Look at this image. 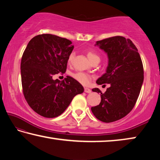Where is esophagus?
Listing matches in <instances>:
<instances>
[{
  "label": "esophagus",
  "mask_w": 160,
  "mask_h": 160,
  "mask_svg": "<svg viewBox=\"0 0 160 160\" xmlns=\"http://www.w3.org/2000/svg\"><path fill=\"white\" fill-rule=\"evenodd\" d=\"M85 92H86V93H91L92 92V90H90V89H89V88H85Z\"/></svg>",
  "instance_id": "obj_1"
}]
</instances>
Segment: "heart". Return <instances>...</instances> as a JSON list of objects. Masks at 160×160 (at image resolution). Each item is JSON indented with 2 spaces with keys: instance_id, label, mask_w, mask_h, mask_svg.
Listing matches in <instances>:
<instances>
[{
  "instance_id": "1",
  "label": "heart",
  "mask_w": 160,
  "mask_h": 160,
  "mask_svg": "<svg viewBox=\"0 0 160 160\" xmlns=\"http://www.w3.org/2000/svg\"><path fill=\"white\" fill-rule=\"evenodd\" d=\"M87 56H88L89 60H90L92 63L96 60H99V56L97 55V53L92 52V51H88V52H87ZM73 58H74V53H70V56H68V63H71L72 60H73ZM72 77L75 80H76L78 82H79L83 85H89L92 79L91 75L85 73V72H75V73H72Z\"/></svg>"
}]
</instances>
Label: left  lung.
<instances>
[{"label": "left lung", "instance_id": "obj_1", "mask_svg": "<svg viewBox=\"0 0 160 160\" xmlns=\"http://www.w3.org/2000/svg\"><path fill=\"white\" fill-rule=\"evenodd\" d=\"M95 46L109 58L106 72L97 83L111 86L104 94L99 88L92 89L100 93L101 102L91 110L99 121L111 123L123 118L134 107L144 79L143 66L138 48L129 39L112 37L97 41Z\"/></svg>", "mask_w": 160, "mask_h": 160}]
</instances>
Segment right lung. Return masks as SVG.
<instances>
[{
    "mask_svg": "<svg viewBox=\"0 0 160 160\" xmlns=\"http://www.w3.org/2000/svg\"><path fill=\"white\" fill-rule=\"evenodd\" d=\"M73 48L71 41L50 34L37 35L27 46L21 60L22 86L27 102L38 114L57 117L84 92L71 77L53 79L54 75L65 73Z\"/></svg>",
    "mask_w": 160,
    "mask_h": 160,
    "instance_id": "right-lung-1",
    "label": "right lung"
}]
</instances>
